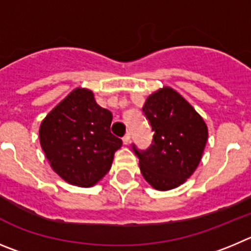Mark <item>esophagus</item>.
I'll use <instances>...</instances> for the list:
<instances>
[{"instance_id":"esophagus-1","label":"esophagus","mask_w":251,"mask_h":251,"mask_svg":"<svg viewBox=\"0 0 251 251\" xmlns=\"http://www.w3.org/2000/svg\"><path fill=\"white\" fill-rule=\"evenodd\" d=\"M130 139H131V136H130V134L127 132V134L123 137V142L125 144V145H128V144H130Z\"/></svg>"}]
</instances>
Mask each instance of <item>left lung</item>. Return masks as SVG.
<instances>
[{"label":"left lung","instance_id":"8db88e82","mask_svg":"<svg viewBox=\"0 0 251 251\" xmlns=\"http://www.w3.org/2000/svg\"><path fill=\"white\" fill-rule=\"evenodd\" d=\"M142 111L153 131L152 145L135 153L144 179L166 191L189 179L201 161L207 141L204 119L176 90L164 86L151 94Z\"/></svg>","mask_w":251,"mask_h":251}]
</instances>
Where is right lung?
<instances>
[{"mask_svg": "<svg viewBox=\"0 0 251 251\" xmlns=\"http://www.w3.org/2000/svg\"><path fill=\"white\" fill-rule=\"evenodd\" d=\"M112 114L89 89L72 90L40 125V144L52 170L81 187L94 186L111 169L123 145L110 131Z\"/></svg>", "mask_w": 251, "mask_h": 251, "instance_id": "obj_1", "label": "right lung"}]
</instances>
